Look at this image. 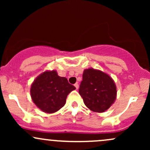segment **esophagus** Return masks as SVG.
<instances>
[{
  "instance_id": "1",
  "label": "esophagus",
  "mask_w": 150,
  "mask_h": 150,
  "mask_svg": "<svg viewBox=\"0 0 150 150\" xmlns=\"http://www.w3.org/2000/svg\"><path fill=\"white\" fill-rule=\"evenodd\" d=\"M75 88H76V89H78V87H79V85H78V83H75Z\"/></svg>"
}]
</instances>
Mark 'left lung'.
Instances as JSON below:
<instances>
[{
    "instance_id": "obj_1",
    "label": "left lung",
    "mask_w": 150,
    "mask_h": 150,
    "mask_svg": "<svg viewBox=\"0 0 150 150\" xmlns=\"http://www.w3.org/2000/svg\"><path fill=\"white\" fill-rule=\"evenodd\" d=\"M79 94L89 109L102 113L116 100V86L108 74L91 68L84 70Z\"/></svg>"
}]
</instances>
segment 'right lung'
I'll list each match as a JSON object with an SVG mask.
<instances>
[{"label": "right lung", "instance_id": "add662e5", "mask_svg": "<svg viewBox=\"0 0 150 150\" xmlns=\"http://www.w3.org/2000/svg\"><path fill=\"white\" fill-rule=\"evenodd\" d=\"M67 78L58 75L56 70H46L32 82L30 94L32 101L40 110L53 113L65 104L67 96L75 90Z\"/></svg>", "mask_w": 150, "mask_h": 150}]
</instances>
